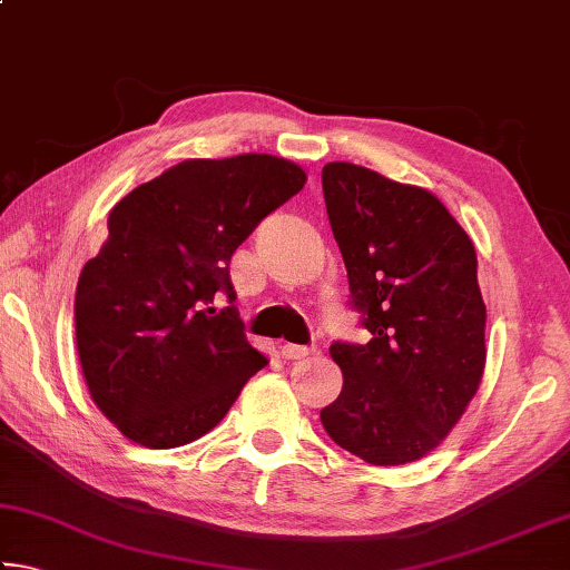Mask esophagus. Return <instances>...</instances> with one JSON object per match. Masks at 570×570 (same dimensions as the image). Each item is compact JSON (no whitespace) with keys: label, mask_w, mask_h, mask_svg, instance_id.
<instances>
[{"label":"esophagus","mask_w":570,"mask_h":570,"mask_svg":"<svg viewBox=\"0 0 570 570\" xmlns=\"http://www.w3.org/2000/svg\"><path fill=\"white\" fill-rule=\"evenodd\" d=\"M314 346L306 344H284L282 346V356L284 360H304V356H312Z\"/></svg>","instance_id":"esophagus-1"}]
</instances>
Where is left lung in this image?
Masks as SVG:
<instances>
[{
  "label": "left lung",
  "instance_id": "obj_1",
  "mask_svg": "<svg viewBox=\"0 0 570 570\" xmlns=\"http://www.w3.org/2000/svg\"><path fill=\"white\" fill-rule=\"evenodd\" d=\"M322 188L352 302L372 334L366 344H332L344 387L322 424L370 465H404L450 435L480 387L475 246L420 186L340 160L322 168Z\"/></svg>",
  "mask_w": 570,
  "mask_h": 570
}]
</instances>
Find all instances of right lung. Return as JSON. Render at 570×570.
<instances>
[{
	"mask_svg": "<svg viewBox=\"0 0 570 570\" xmlns=\"http://www.w3.org/2000/svg\"><path fill=\"white\" fill-rule=\"evenodd\" d=\"M266 153L190 158L115 204L82 266L75 340L90 397L125 438L168 450L204 438L268 364L244 334L228 262L262 218L304 188Z\"/></svg>",
	"mask_w": 570,
	"mask_h": 570,
	"instance_id": "right-lung-1",
	"label": "right lung"
}]
</instances>
